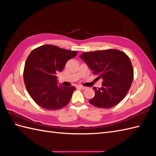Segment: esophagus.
I'll list each match as a JSON object with an SVG mask.
<instances>
[{
  "label": "esophagus",
  "instance_id": "1",
  "mask_svg": "<svg viewBox=\"0 0 156 156\" xmlns=\"http://www.w3.org/2000/svg\"><path fill=\"white\" fill-rule=\"evenodd\" d=\"M77 87H78V88H81V89H83V90H84V89H86V88H87V87H86L81 86V85H79Z\"/></svg>",
  "mask_w": 156,
  "mask_h": 156
}]
</instances>
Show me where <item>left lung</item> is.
Here are the masks:
<instances>
[{"instance_id":"left-lung-1","label":"left lung","mask_w":156,"mask_h":156,"mask_svg":"<svg viewBox=\"0 0 156 156\" xmlns=\"http://www.w3.org/2000/svg\"><path fill=\"white\" fill-rule=\"evenodd\" d=\"M80 57L94 75L102 78V87H93L95 96L89 103L98 108H108L116 105L126 97L133 79V68L125 53L111 49L84 52Z\"/></svg>"}]
</instances>
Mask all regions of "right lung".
I'll return each instance as SVG.
<instances>
[{
	"instance_id": "add662e5",
	"label": "right lung",
	"mask_w": 156,
	"mask_h": 156,
	"mask_svg": "<svg viewBox=\"0 0 156 156\" xmlns=\"http://www.w3.org/2000/svg\"><path fill=\"white\" fill-rule=\"evenodd\" d=\"M77 55V51L53 45H44L32 51L25 62L23 79L36 104L50 111L68 104L75 87L58 86L55 74Z\"/></svg>"
}]
</instances>
